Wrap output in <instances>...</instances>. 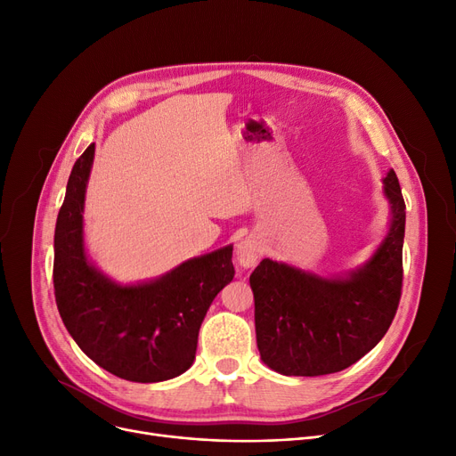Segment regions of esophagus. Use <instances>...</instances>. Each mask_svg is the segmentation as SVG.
I'll return each mask as SVG.
<instances>
[{"label": "esophagus", "mask_w": 456, "mask_h": 456, "mask_svg": "<svg viewBox=\"0 0 456 456\" xmlns=\"http://www.w3.org/2000/svg\"><path fill=\"white\" fill-rule=\"evenodd\" d=\"M258 256H260V248L255 240H251V238H248V240L238 244L236 258H238V265H240V266H244V268L255 266Z\"/></svg>", "instance_id": "1"}]
</instances>
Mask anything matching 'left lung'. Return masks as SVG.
Wrapping results in <instances>:
<instances>
[{"mask_svg": "<svg viewBox=\"0 0 456 456\" xmlns=\"http://www.w3.org/2000/svg\"><path fill=\"white\" fill-rule=\"evenodd\" d=\"M392 227L368 265L347 279H320L265 258L249 277L260 358L282 375L337 373L371 351L397 313L403 289L404 200L385 179Z\"/></svg>", "mask_w": 456, "mask_h": 456, "instance_id": "left-lung-1", "label": "left lung"}]
</instances>
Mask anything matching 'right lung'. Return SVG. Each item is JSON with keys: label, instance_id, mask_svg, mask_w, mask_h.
<instances>
[{"label": "right lung", "instance_id": "add662e5", "mask_svg": "<svg viewBox=\"0 0 456 456\" xmlns=\"http://www.w3.org/2000/svg\"><path fill=\"white\" fill-rule=\"evenodd\" d=\"M94 143L76 160L55 225L53 289L71 338L109 373L160 382L186 371L214 297L234 277L232 248L191 258L148 284L118 286L83 251L85 186Z\"/></svg>", "mask_w": 456, "mask_h": 456}]
</instances>
